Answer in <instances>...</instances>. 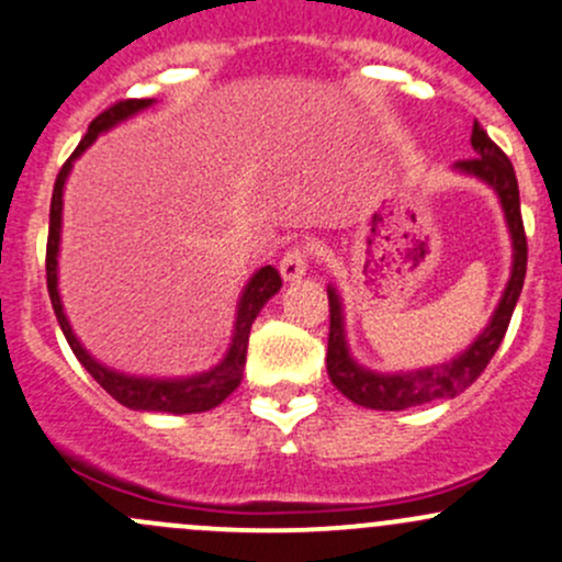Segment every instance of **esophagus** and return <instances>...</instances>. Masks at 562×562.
<instances>
[{
	"mask_svg": "<svg viewBox=\"0 0 562 562\" xmlns=\"http://www.w3.org/2000/svg\"><path fill=\"white\" fill-rule=\"evenodd\" d=\"M310 269V247L304 245H293L285 256L280 258V274L285 282L301 280Z\"/></svg>",
	"mask_w": 562,
	"mask_h": 562,
	"instance_id": "esophagus-1",
	"label": "esophagus"
}]
</instances>
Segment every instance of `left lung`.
Wrapping results in <instances>:
<instances>
[{
	"label": "left lung",
	"instance_id": "8db88e82",
	"mask_svg": "<svg viewBox=\"0 0 562 562\" xmlns=\"http://www.w3.org/2000/svg\"><path fill=\"white\" fill-rule=\"evenodd\" d=\"M471 147L476 156L454 164V169L463 175L480 177L498 193L501 206H504L506 226L512 234V247H515V261H512V277L506 282V291L490 317L487 328L474 339L469 350L460 352L458 358L447 360L430 369L406 371V374H380L369 371L350 356V347L345 339V315H341V299L334 288L328 285V306H330V328H328V376L341 395L352 404L366 406V409L401 412L409 406L430 404V401L454 398L476 382V376L487 369L490 358L504 341L506 328H509L512 312H515L519 293H522L525 269H528V239H525L522 215H519V188L517 175L506 153L487 137V132L474 123L471 132Z\"/></svg>",
	"mask_w": 562,
	"mask_h": 562
}]
</instances>
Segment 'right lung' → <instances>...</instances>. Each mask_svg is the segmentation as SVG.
Segmentation results:
<instances>
[{"label": "right lung", "mask_w": 562, "mask_h": 562, "mask_svg": "<svg viewBox=\"0 0 562 562\" xmlns=\"http://www.w3.org/2000/svg\"><path fill=\"white\" fill-rule=\"evenodd\" d=\"M153 104V99H123L108 108L102 115H97L88 126V134L80 139V145L75 147L72 156L67 158V164L61 167V172L56 177V186H53V199H50V228H47V252H45V274H47V293H50L53 312H56V321L61 326L64 336H67L69 347H72L75 358L86 366L88 374L99 382L117 404L128 406V409L137 412H169V415H193V412H206L215 409L217 404L228 398L241 382V369H245V356H247V339H250L252 321L258 317V312L263 310V304L274 296L282 288L280 271L274 266H263L256 274L250 277V282L241 291L239 304H236V323H234V336L232 345H228L226 358L217 366H212L210 371L193 376H177V380H156V376H132L121 374V371H112L110 366H102L86 347L80 345V339L75 336L72 326H69L67 315H64L61 296H58V245H61V210H64V186H67V177L72 172L75 158H80L82 153L91 147V142L99 134L110 132L112 126L123 123L126 117L137 115V112L147 110Z\"/></svg>", "instance_id": "add662e5"}]
</instances>
